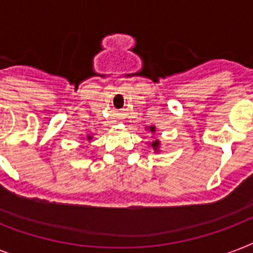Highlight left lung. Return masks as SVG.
<instances>
[{
	"instance_id": "left-lung-1",
	"label": "left lung",
	"mask_w": 253,
	"mask_h": 253,
	"mask_svg": "<svg viewBox=\"0 0 253 253\" xmlns=\"http://www.w3.org/2000/svg\"><path fill=\"white\" fill-rule=\"evenodd\" d=\"M148 128H150L151 132L154 134L155 126H151V127H148ZM151 146H152V148L155 150V152H159V151H160V150H159V148H160V142H159V140H155V142H152V144H151Z\"/></svg>"
}]
</instances>
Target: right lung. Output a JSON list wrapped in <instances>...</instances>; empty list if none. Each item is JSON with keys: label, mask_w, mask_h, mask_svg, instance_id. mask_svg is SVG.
<instances>
[{"label": "right lung", "mask_w": 253, "mask_h": 253, "mask_svg": "<svg viewBox=\"0 0 253 253\" xmlns=\"http://www.w3.org/2000/svg\"><path fill=\"white\" fill-rule=\"evenodd\" d=\"M87 140H91V136H90V135H89V136H87Z\"/></svg>", "instance_id": "add662e5"}]
</instances>
